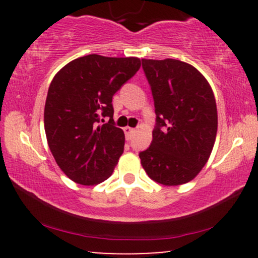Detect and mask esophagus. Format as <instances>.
Returning <instances> with one entry per match:
<instances>
[{"instance_id": "esophagus-1", "label": "esophagus", "mask_w": 258, "mask_h": 258, "mask_svg": "<svg viewBox=\"0 0 258 258\" xmlns=\"http://www.w3.org/2000/svg\"><path fill=\"white\" fill-rule=\"evenodd\" d=\"M123 132H125V135H126V139L127 141H128V139H131V137H132V133L135 132V128H132V127H125V128H123Z\"/></svg>"}]
</instances>
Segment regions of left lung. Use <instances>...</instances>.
Instances as JSON below:
<instances>
[{"label": "left lung", "instance_id": "1", "mask_svg": "<svg viewBox=\"0 0 258 258\" xmlns=\"http://www.w3.org/2000/svg\"><path fill=\"white\" fill-rule=\"evenodd\" d=\"M152 88L156 123L150 147L139 153L153 180L179 185L195 178L211 155L217 106L203 74L177 59H142Z\"/></svg>", "mask_w": 258, "mask_h": 258}]
</instances>
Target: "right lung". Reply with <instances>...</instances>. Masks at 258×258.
Returning a JSON list of instances; mask_svg holds the SVG:
<instances>
[{"instance_id": "obj_1", "label": "right lung", "mask_w": 258, "mask_h": 258, "mask_svg": "<svg viewBox=\"0 0 258 258\" xmlns=\"http://www.w3.org/2000/svg\"><path fill=\"white\" fill-rule=\"evenodd\" d=\"M141 59L90 54L61 68L44 105L47 142L60 170L74 182L94 185L111 176L125 146L115 126L112 96L138 72ZM109 117L103 125L100 121Z\"/></svg>"}]
</instances>
